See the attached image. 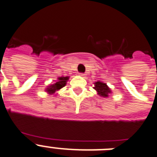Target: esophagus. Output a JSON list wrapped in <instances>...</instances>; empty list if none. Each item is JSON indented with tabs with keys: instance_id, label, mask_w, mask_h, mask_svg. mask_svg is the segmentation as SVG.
I'll return each instance as SVG.
<instances>
[{
	"instance_id": "obj_1",
	"label": "esophagus",
	"mask_w": 157,
	"mask_h": 157,
	"mask_svg": "<svg viewBox=\"0 0 157 157\" xmlns=\"http://www.w3.org/2000/svg\"><path fill=\"white\" fill-rule=\"evenodd\" d=\"M79 75L82 76V77H84V76H85V74H83V73H79Z\"/></svg>"
}]
</instances>
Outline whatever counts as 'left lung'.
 I'll list each match as a JSON object with an SVG mask.
<instances>
[{"mask_svg":"<svg viewBox=\"0 0 157 157\" xmlns=\"http://www.w3.org/2000/svg\"><path fill=\"white\" fill-rule=\"evenodd\" d=\"M94 89L98 92V95H100L101 97H103V98H108L109 94L112 93V90L107 86L106 83L100 81L94 82Z\"/></svg>","mask_w":157,"mask_h":157,"instance_id":"1","label":"left lung"}]
</instances>
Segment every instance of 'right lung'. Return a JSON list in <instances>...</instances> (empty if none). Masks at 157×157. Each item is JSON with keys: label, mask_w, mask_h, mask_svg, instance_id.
<instances>
[{"label": "right lung", "mask_w": 157, "mask_h": 157, "mask_svg": "<svg viewBox=\"0 0 157 157\" xmlns=\"http://www.w3.org/2000/svg\"><path fill=\"white\" fill-rule=\"evenodd\" d=\"M68 78L69 77H63V76L58 78V81L56 82L53 83V84H51V85L48 86L45 89V91L48 94H54L56 91H58L59 90H60V89L66 86L67 81L68 80Z\"/></svg>", "instance_id": "right-lung-1"}]
</instances>
